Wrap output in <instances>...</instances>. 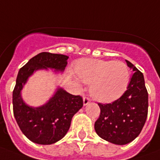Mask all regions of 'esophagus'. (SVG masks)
<instances>
[{
    "label": "esophagus",
    "mask_w": 160,
    "mask_h": 160,
    "mask_svg": "<svg viewBox=\"0 0 160 160\" xmlns=\"http://www.w3.org/2000/svg\"><path fill=\"white\" fill-rule=\"evenodd\" d=\"M90 102V100H89V98H87V97H84L83 98V103H84V106H86Z\"/></svg>",
    "instance_id": "obj_1"
}]
</instances>
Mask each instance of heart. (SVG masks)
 Returning <instances> with one entry per match:
<instances>
[{
    "label": "heart",
    "mask_w": 160,
    "mask_h": 160,
    "mask_svg": "<svg viewBox=\"0 0 160 160\" xmlns=\"http://www.w3.org/2000/svg\"><path fill=\"white\" fill-rule=\"evenodd\" d=\"M75 68L78 77L90 84V94L98 102L117 100L129 84L131 72L122 62L81 59L76 62Z\"/></svg>",
    "instance_id": "b5f03b06"
}]
</instances>
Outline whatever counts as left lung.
<instances>
[{"instance_id":"obj_1","label":"left lung","mask_w":160,"mask_h":160,"mask_svg":"<svg viewBox=\"0 0 160 160\" xmlns=\"http://www.w3.org/2000/svg\"><path fill=\"white\" fill-rule=\"evenodd\" d=\"M134 74L127 90L118 100L102 104L100 115L94 123L99 137L115 145H127L139 136L148 114V93L143 74L127 61Z\"/></svg>"}]
</instances>
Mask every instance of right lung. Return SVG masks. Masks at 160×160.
Here are the masks:
<instances>
[{
  "label": "right lung",
  "instance_id": "obj_1",
  "mask_svg": "<svg viewBox=\"0 0 160 160\" xmlns=\"http://www.w3.org/2000/svg\"><path fill=\"white\" fill-rule=\"evenodd\" d=\"M68 58L62 54L41 52L18 72L13 91L14 116L21 132L33 143L51 145L62 140L69 131L73 116L83 107L80 96L72 95L59 86L48 100L38 107L27 104L22 98V89L36 71L51 69L57 74L62 73Z\"/></svg>",
  "mask_w": 160,
  "mask_h": 160
}]
</instances>
